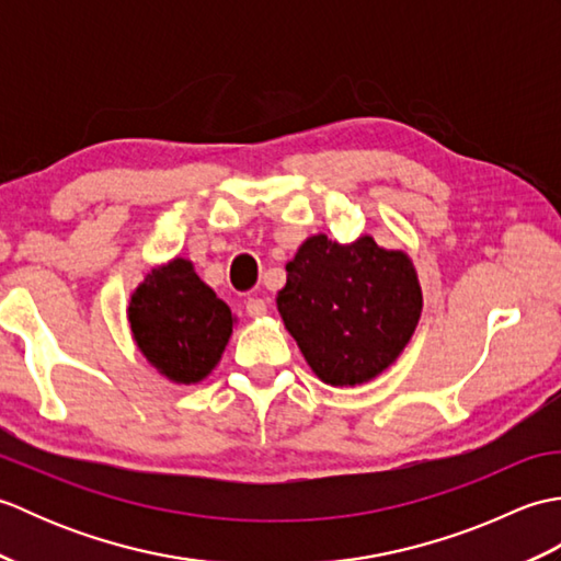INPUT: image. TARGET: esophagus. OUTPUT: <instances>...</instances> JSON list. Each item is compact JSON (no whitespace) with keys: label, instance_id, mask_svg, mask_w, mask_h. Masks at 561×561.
Returning a JSON list of instances; mask_svg holds the SVG:
<instances>
[{"label":"esophagus","instance_id":"esophagus-1","mask_svg":"<svg viewBox=\"0 0 561 561\" xmlns=\"http://www.w3.org/2000/svg\"><path fill=\"white\" fill-rule=\"evenodd\" d=\"M245 313L250 318H262V316L267 313V304L262 301V299H257V296H250V299L245 301Z\"/></svg>","mask_w":561,"mask_h":561}]
</instances>
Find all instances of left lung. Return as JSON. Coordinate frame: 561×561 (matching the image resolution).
Returning a JSON list of instances; mask_svg holds the SVG:
<instances>
[{
  "label": "left lung",
  "mask_w": 561,
  "mask_h": 561,
  "mask_svg": "<svg viewBox=\"0 0 561 561\" xmlns=\"http://www.w3.org/2000/svg\"><path fill=\"white\" fill-rule=\"evenodd\" d=\"M412 257L374 236L337 243L306 238L277 294L284 328L306 364L328 386H362L398 362L422 318Z\"/></svg>",
  "instance_id": "left-lung-1"
}]
</instances>
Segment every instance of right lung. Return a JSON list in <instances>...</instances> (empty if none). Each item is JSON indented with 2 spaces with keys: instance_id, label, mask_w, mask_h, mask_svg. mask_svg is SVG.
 <instances>
[{
  "instance_id": "obj_1",
  "label": "right lung",
  "mask_w": 561,
  "mask_h": 561,
  "mask_svg": "<svg viewBox=\"0 0 561 561\" xmlns=\"http://www.w3.org/2000/svg\"><path fill=\"white\" fill-rule=\"evenodd\" d=\"M127 320L137 350L178 386H195L217 368L236 325L231 308L185 257L145 274L129 294Z\"/></svg>"
}]
</instances>
